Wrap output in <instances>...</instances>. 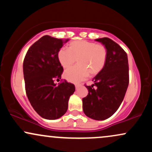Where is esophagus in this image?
<instances>
[{
  "label": "esophagus",
  "mask_w": 152,
  "mask_h": 152,
  "mask_svg": "<svg viewBox=\"0 0 152 152\" xmlns=\"http://www.w3.org/2000/svg\"><path fill=\"white\" fill-rule=\"evenodd\" d=\"M80 86H81V84H76V89H78Z\"/></svg>",
  "instance_id": "34e87169"
}]
</instances>
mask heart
Wrapping results in <instances>:
<instances>
[{"mask_svg":"<svg viewBox=\"0 0 152 152\" xmlns=\"http://www.w3.org/2000/svg\"><path fill=\"white\" fill-rule=\"evenodd\" d=\"M108 58V49L103 44L86 40L71 42L69 48H61L58 52V61L64 69H68L75 62L77 65L65 71L64 76L69 81L79 82L90 74L95 76L103 70Z\"/></svg>","mask_w":152,"mask_h":152,"instance_id":"b5f03b06","label":"heart"}]
</instances>
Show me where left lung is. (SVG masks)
I'll use <instances>...</instances> for the list:
<instances>
[{
    "label": "left lung",
    "instance_id": "1",
    "mask_svg": "<svg viewBox=\"0 0 152 152\" xmlns=\"http://www.w3.org/2000/svg\"><path fill=\"white\" fill-rule=\"evenodd\" d=\"M108 49V58L103 70L94 77V83L85 86L88 93L83 99V110L95 120L109 118L117 111L126 94L129 82L128 57L118 43L109 38L96 39Z\"/></svg>",
    "mask_w": 152,
    "mask_h": 152
}]
</instances>
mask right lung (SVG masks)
I'll return each instance as SVG.
<instances>
[{"label": "right lung", "instance_id": "1", "mask_svg": "<svg viewBox=\"0 0 152 152\" xmlns=\"http://www.w3.org/2000/svg\"><path fill=\"white\" fill-rule=\"evenodd\" d=\"M69 40L43 36L28 50L23 61L26 95L37 114L46 119L60 118L67 111L75 86L66 80L56 85L64 71L58 52Z\"/></svg>", "mask_w": 152, "mask_h": 152}]
</instances>
